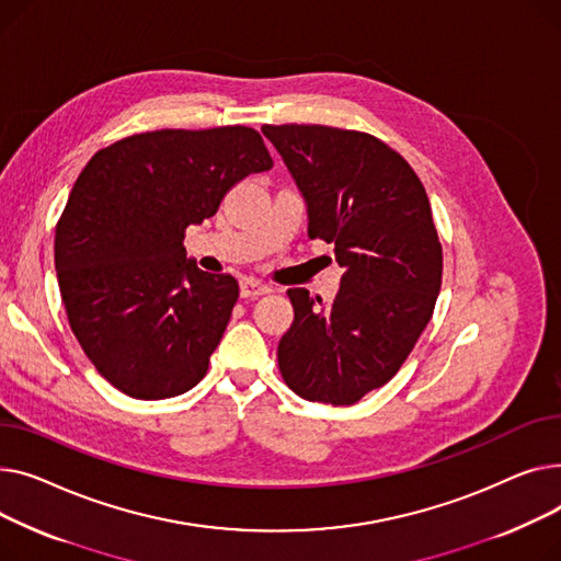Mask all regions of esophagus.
I'll return each mask as SVG.
<instances>
[{
    "mask_svg": "<svg viewBox=\"0 0 561 561\" xmlns=\"http://www.w3.org/2000/svg\"><path fill=\"white\" fill-rule=\"evenodd\" d=\"M267 291H272L270 285L260 283V280H253V278H244V280L240 283L242 299H255V296H262V294H267Z\"/></svg>",
    "mask_w": 561,
    "mask_h": 561,
    "instance_id": "obj_1",
    "label": "esophagus"
}]
</instances>
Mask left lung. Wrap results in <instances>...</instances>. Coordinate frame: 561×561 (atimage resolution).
Returning a JSON list of instances; mask_svg holds the SVG:
<instances>
[{
	"mask_svg": "<svg viewBox=\"0 0 561 561\" xmlns=\"http://www.w3.org/2000/svg\"><path fill=\"white\" fill-rule=\"evenodd\" d=\"M299 187L308 238L344 267L331 304L304 287L278 342L287 387L306 401L353 405L389 382L433 317L442 244L414 170L369 134L321 124L262 126Z\"/></svg>",
	"mask_w": 561,
	"mask_h": 561,
	"instance_id": "obj_1",
	"label": "left lung"
}]
</instances>
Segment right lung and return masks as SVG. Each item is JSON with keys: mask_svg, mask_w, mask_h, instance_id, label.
<instances>
[{"mask_svg": "<svg viewBox=\"0 0 561 561\" xmlns=\"http://www.w3.org/2000/svg\"><path fill=\"white\" fill-rule=\"evenodd\" d=\"M274 160L249 126L162 128L96 151L56 226L54 262L70 328L126 397L158 401L199 382L240 296L187 257L185 228Z\"/></svg>", "mask_w": 561, "mask_h": 561, "instance_id": "right-lung-1", "label": "right lung"}]
</instances>
